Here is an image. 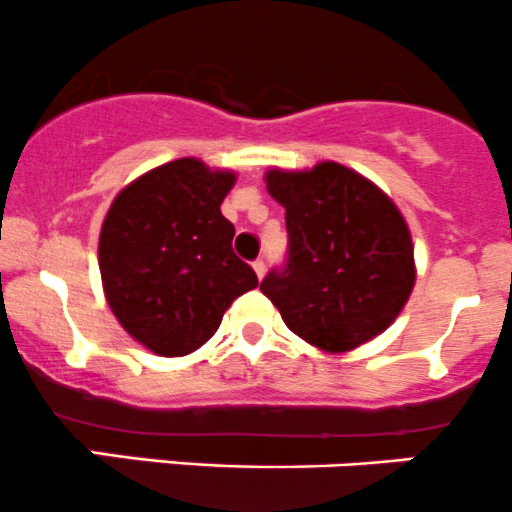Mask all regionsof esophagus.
Masks as SVG:
<instances>
[{
  "label": "esophagus",
  "mask_w": 512,
  "mask_h": 512,
  "mask_svg": "<svg viewBox=\"0 0 512 512\" xmlns=\"http://www.w3.org/2000/svg\"><path fill=\"white\" fill-rule=\"evenodd\" d=\"M254 271H256L258 280L266 276V261H263V258H258V261H254Z\"/></svg>",
  "instance_id": "esophagus-1"
}]
</instances>
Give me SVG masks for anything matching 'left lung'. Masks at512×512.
Returning <instances> with one entry per match:
<instances>
[{
  "mask_svg": "<svg viewBox=\"0 0 512 512\" xmlns=\"http://www.w3.org/2000/svg\"><path fill=\"white\" fill-rule=\"evenodd\" d=\"M266 188L285 207L288 261L261 293L290 332L329 354L386 332L415 285L410 229L395 202L334 161L273 168Z\"/></svg>",
  "mask_w": 512,
  "mask_h": 512,
  "instance_id": "8db88e82",
  "label": "left lung"
}]
</instances>
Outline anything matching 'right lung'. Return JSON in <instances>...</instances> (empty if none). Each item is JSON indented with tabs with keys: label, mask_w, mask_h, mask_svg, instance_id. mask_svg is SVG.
I'll return each mask as SVG.
<instances>
[{
	"label": "right lung",
	"mask_w": 512,
	"mask_h": 512,
	"mask_svg": "<svg viewBox=\"0 0 512 512\" xmlns=\"http://www.w3.org/2000/svg\"><path fill=\"white\" fill-rule=\"evenodd\" d=\"M232 170L178 158L114 197L100 232L104 298L119 324L158 356H185L219 329L258 278L234 254V224L219 205Z\"/></svg>",
	"instance_id": "add662e5"
}]
</instances>
